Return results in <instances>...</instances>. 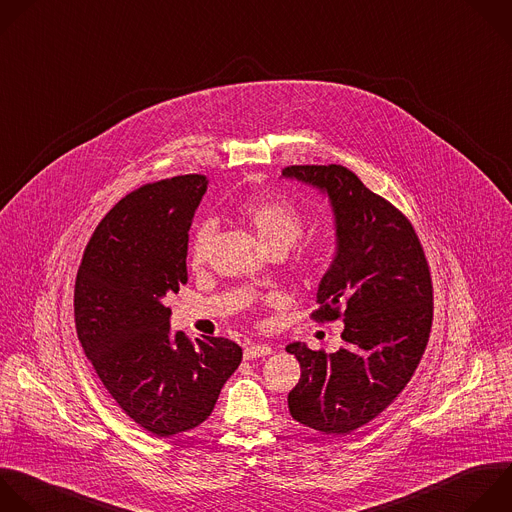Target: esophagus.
<instances>
[{"mask_svg":"<svg viewBox=\"0 0 512 512\" xmlns=\"http://www.w3.org/2000/svg\"><path fill=\"white\" fill-rule=\"evenodd\" d=\"M273 354V348L269 344H251L245 348V360H253V358H263Z\"/></svg>","mask_w":512,"mask_h":512,"instance_id":"esophagus-1","label":"esophagus"}]
</instances>
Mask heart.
<instances>
[{
	"instance_id": "b5f03b06",
	"label": "heart",
	"mask_w": 512,
	"mask_h": 512,
	"mask_svg": "<svg viewBox=\"0 0 512 512\" xmlns=\"http://www.w3.org/2000/svg\"><path fill=\"white\" fill-rule=\"evenodd\" d=\"M241 219L253 229L261 245L271 251L285 253L303 233L305 217L303 213L289 201L279 197H261L251 199L239 207ZM215 229L213 225H201L189 245V265L193 269H203L209 263L213 251ZM319 259V247L315 243H307L297 253V269H311Z\"/></svg>"
}]
</instances>
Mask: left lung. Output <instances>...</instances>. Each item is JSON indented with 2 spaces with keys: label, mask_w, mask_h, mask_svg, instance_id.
<instances>
[{
  "label": "left lung",
  "mask_w": 512,
  "mask_h": 512,
  "mask_svg": "<svg viewBox=\"0 0 512 512\" xmlns=\"http://www.w3.org/2000/svg\"><path fill=\"white\" fill-rule=\"evenodd\" d=\"M283 177L331 201L337 249L311 319H344V346L335 354L285 348L301 366L287 404L299 424L346 436L380 416L422 360L434 315L430 267L408 217L346 166L291 164Z\"/></svg>",
  "instance_id": "left-lung-1"
}]
</instances>
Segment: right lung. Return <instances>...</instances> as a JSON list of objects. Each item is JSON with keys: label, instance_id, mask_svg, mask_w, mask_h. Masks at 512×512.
Instances as JSON below:
<instances>
[{"label": "right lung", "instance_id": "1", "mask_svg": "<svg viewBox=\"0 0 512 512\" xmlns=\"http://www.w3.org/2000/svg\"><path fill=\"white\" fill-rule=\"evenodd\" d=\"M207 177L183 175L126 195L92 233L74 289L84 354L140 428L168 438L203 424L243 350L225 337L170 333L164 297L187 283L189 229Z\"/></svg>", "mask_w": 512, "mask_h": 512}]
</instances>
